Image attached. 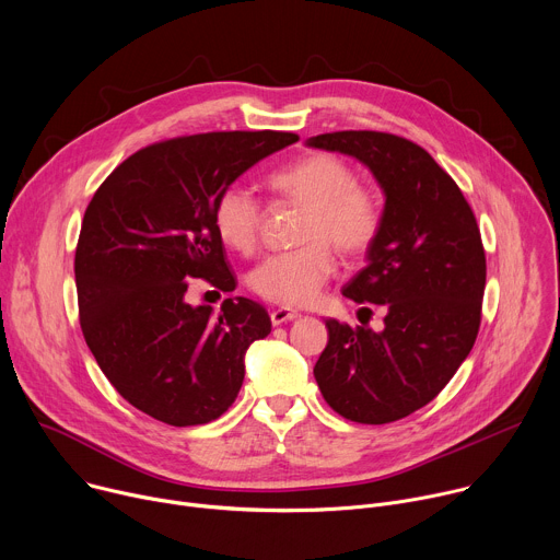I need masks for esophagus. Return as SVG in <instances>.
Here are the masks:
<instances>
[{
  "mask_svg": "<svg viewBox=\"0 0 560 560\" xmlns=\"http://www.w3.org/2000/svg\"><path fill=\"white\" fill-rule=\"evenodd\" d=\"M301 314L296 310H290V307H277L272 310L270 318H272V326H281V324H288V322H294V318H299Z\"/></svg>",
  "mask_w": 560,
  "mask_h": 560,
  "instance_id": "34e87169",
  "label": "esophagus"
}]
</instances>
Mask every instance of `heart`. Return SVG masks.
I'll use <instances>...</instances> for the list:
<instances>
[{
  "label": "heart",
  "instance_id": "heart-1",
  "mask_svg": "<svg viewBox=\"0 0 560 560\" xmlns=\"http://www.w3.org/2000/svg\"><path fill=\"white\" fill-rule=\"evenodd\" d=\"M275 192L307 206L301 242L305 246L266 257L250 277L255 292L281 305H305L335 275L330 246L343 255L363 253L378 234L381 206L359 186L343 159L316 152L268 177ZM214 230L221 242L250 253L261 225V203L246 186H228L214 201Z\"/></svg>",
  "mask_w": 560,
  "mask_h": 560
}]
</instances>
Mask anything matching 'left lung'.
Returning a JSON list of instances; mask_svg holds the SVG:
<instances>
[{
    "label": "left lung",
    "instance_id": "left-lung-1",
    "mask_svg": "<svg viewBox=\"0 0 560 560\" xmlns=\"http://www.w3.org/2000/svg\"><path fill=\"white\" fill-rule=\"evenodd\" d=\"M305 145L354 156L385 197L368 266L343 288V296L385 310L383 330L326 318L330 339L314 378L341 417L392 423L428 406L476 341L486 290L481 232L454 179L404 137L343 130Z\"/></svg>",
    "mask_w": 560,
    "mask_h": 560
}]
</instances>
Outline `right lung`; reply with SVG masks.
<instances>
[{"mask_svg": "<svg viewBox=\"0 0 560 560\" xmlns=\"http://www.w3.org/2000/svg\"><path fill=\"white\" fill-rule=\"evenodd\" d=\"M299 141L292 132H206L130 154L86 208L74 253L79 322L106 378L168 425L219 419L242 389L248 348L268 312L225 299L219 314L186 301L188 279L236 288L212 221L246 171Z\"/></svg>", "mask_w": 560, "mask_h": 560, "instance_id": "add662e5", "label": "right lung"}]
</instances>
